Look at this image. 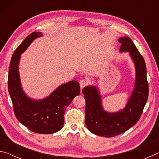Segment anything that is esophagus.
<instances>
[{
	"label": "esophagus",
	"mask_w": 159,
	"mask_h": 159,
	"mask_svg": "<svg viewBox=\"0 0 159 159\" xmlns=\"http://www.w3.org/2000/svg\"><path fill=\"white\" fill-rule=\"evenodd\" d=\"M88 85V81L86 79H83L80 80V86L81 89L84 88L85 86H87Z\"/></svg>",
	"instance_id": "1"
}]
</instances>
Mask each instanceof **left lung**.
I'll return each instance as SVG.
<instances>
[{
  "mask_svg": "<svg viewBox=\"0 0 159 159\" xmlns=\"http://www.w3.org/2000/svg\"><path fill=\"white\" fill-rule=\"evenodd\" d=\"M120 51H128L136 69L134 89L125 108L117 113H107L102 107L101 97L97 88L89 86L82 92L85 100V121L88 130L97 135L112 138L123 133L136 124L140 118L149 96L144 60L128 37L118 39Z\"/></svg>",
  "mask_w": 159,
  "mask_h": 159,
  "instance_id": "1",
  "label": "left lung"
}]
</instances>
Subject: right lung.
<instances>
[{"label": "right lung", "mask_w": 159, "mask_h": 159, "mask_svg": "<svg viewBox=\"0 0 159 159\" xmlns=\"http://www.w3.org/2000/svg\"><path fill=\"white\" fill-rule=\"evenodd\" d=\"M41 36V33L33 32L15 50L10 64L8 91L15 116L21 124L36 133L52 134L63 127L66 108L79 95L80 88L79 82L72 80L41 101L32 100L23 93L18 73L20 55L35 39Z\"/></svg>", "instance_id": "obj_1"}]
</instances>
